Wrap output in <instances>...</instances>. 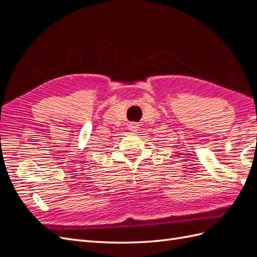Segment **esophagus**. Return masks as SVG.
<instances>
[{
	"mask_svg": "<svg viewBox=\"0 0 257 257\" xmlns=\"http://www.w3.org/2000/svg\"><path fill=\"white\" fill-rule=\"evenodd\" d=\"M128 128L133 132H136L139 128V124L137 122H132L128 124Z\"/></svg>",
	"mask_w": 257,
	"mask_h": 257,
	"instance_id": "obj_1",
	"label": "esophagus"
}]
</instances>
